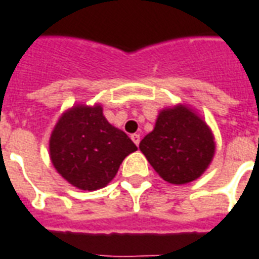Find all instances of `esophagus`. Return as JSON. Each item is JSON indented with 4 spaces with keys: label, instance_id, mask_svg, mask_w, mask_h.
I'll return each instance as SVG.
<instances>
[{
    "label": "esophagus",
    "instance_id": "obj_1",
    "mask_svg": "<svg viewBox=\"0 0 259 259\" xmlns=\"http://www.w3.org/2000/svg\"><path fill=\"white\" fill-rule=\"evenodd\" d=\"M130 137H132V140H133V143H135L136 145L140 144V135H132Z\"/></svg>",
    "mask_w": 259,
    "mask_h": 259
}]
</instances>
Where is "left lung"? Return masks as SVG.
<instances>
[{
  "label": "left lung",
  "mask_w": 259,
  "mask_h": 259,
  "mask_svg": "<svg viewBox=\"0 0 259 259\" xmlns=\"http://www.w3.org/2000/svg\"><path fill=\"white\" fill-rule=\"evenodd\" d=\"M139 148L164 181L184 185L207 170L215 154V140L196 111L176 104L159 111L154 130Z\"/></svg>",
  "instance_id": "8db88e82"
}]
</instances>
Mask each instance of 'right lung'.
Instances as JSON below:
<instances>
[{"instance_id": "add662e5", "label": "right lung", "mask_w": 259, "mask_h": 259, "mask_svg": "<svg viewBox=\"0 0 259 259\" xmlns=\"http://www.w3.org/2000/svg\"><path fill=\"white\" fill-rule=\"evenodd\" d=\"M135 151L127 135L105 119L101 104L72 105L60 115L49 139L53 167L82 191L107 187Z\"/></svg>"}]
</instances>
